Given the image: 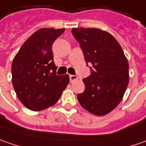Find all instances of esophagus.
Returning <instances> with one entry per match:
<instances>
[{
  "instance_id": "1",
  "label": "esophagus",
  "mask_w": 146,
  "mask_h": 146,
  "mask_svg": "<svg viewBox=\"0 0 146 146\" xmlns=\"http://www.w3.org/2000/svg\"><path fill=\"white\" fill-rule=\"evenodd\" d=\"M78 76H76V75H69V79H70V82H73L74 81H76V80H78Z\"/></svg>"
}]
</instances>
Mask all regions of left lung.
Here are the masks:
<instances>
[{
	"label": "left lung",
	"instance_id": "obj_1",
	"mask_svg": "<svg viewBox=\"0 0 146 146\" xmlns=\"http://www.w3.org/2000/svg\"><path fill=\"white\" fill-rule=\"evenodd\" d=\"M72 33L79 42L91 75L82 80L85 90L78 95L86 110L103 116L121 102L129 82V64L120 44L110 33L100 29L77 28Z\"/></svg>",
	"mask_w": 146,
	"mask_h": 146
}]
</instances>
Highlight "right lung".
<instances>
[{
	"mask_svg": "<svg viewBox=\"0 0 146 146\" xmlns=\"http://www.w3.org/2000/svg\"><path fill=\"white\" fill-rule=\"evenodd\" d=\"M65 29L44 28L22 45L12 65V84L17 97L26 108L41 111L54 105L69 82V77L56 75L52 44Z\"/></svg>",
	"mask_w": 146,
	"mask_h": 146,
	"instance_id": "1",
	"label": "right lung"
}]
</instances>
